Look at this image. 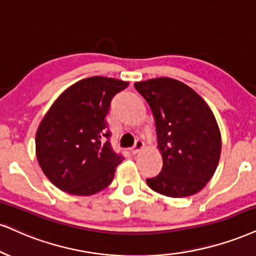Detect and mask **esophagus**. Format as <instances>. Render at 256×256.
<instances>
[{
  "mask_svg": "<svg viewBox=\"0 0 256 256\" xmlns=\"http://www.w3.org/2000/svg\"><path fill=\"white\" fill-rule=\"evenodd\" d=\"M144 141L136 140V141H135V144H134L133 150H132V153L136 154V153L140 152L141 150H144Z\"/></svg>",
  "mask_w": 256,
  "mask_h": 256,
  "instance_id": "obj_1",
  "label": "esophagus"
}]
</instances>
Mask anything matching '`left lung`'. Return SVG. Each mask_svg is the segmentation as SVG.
<instances>
[{
	"label": "left lung",
	"mask_w": 256,
	"mask_h": 256,
	"mask_svg": "<svg viewBox=\"0 0 256 256\" xmlns=\"http://www.w3.org/2000/svg\"><path fill=\"white\" fill-rule=\"evenodd\" d=\"M156 122L162 170L147 179L166 197H188L206 185L218 165L222 140L212 110L192 88L168 77L136 82Z\"/></svg>",
	"instance_id": "1"
}]
</instances>
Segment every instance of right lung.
<instances>
[{
  "mask_svg": "<svg viewBox=\"0 0 256 256\" xmlns=\"http://www.w3.org/2000/svg\"><path fill=\"white\" fill-rule=\"evenodd\" d=\"M128 82L84 78L54 100L38 127V162L53 185L74 196H91L108 188L122 156L109 142L106 118L116 94Z\"/></svg>",
  "mask_w": 256,
  "mask_h": 256,
  "instance_id": "right-lung-1",
  "label": "right lung"
}]
</instances>
